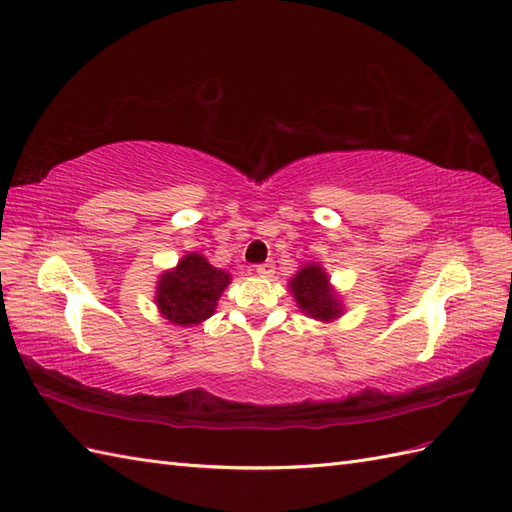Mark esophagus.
I'll return each mask as SVG.
<instances>
[{"label": "esophagus", "instance_id": "34e87169", "mask_svg": "<svg viewBox=\"0 0 512 512\" xmlns=\"http://www.w3.org/2000/svg\"><path fill=\"white\" fill-rule=\"evenodd\" d=\"M256 273H258L260 278H273V273H276V265H273L271 260H269V263L258 265V267H256Z\"/></svg>", "mask_w": 512, "mask_h": 512}]
</instances>
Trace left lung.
<instances>
[{
	"label": "left lung",
	"mask_w": 512,
	"mask_h": 512,
	"mask_svg": "<svg viewBox=\"0 0 512 512\" xmlns=\"http://www.w3.org/2000/svg\"><path fill=\"white\" fill-rule=\"evenodd\" d=\"M289 291L297 308L315 321L332 323L345 313L341 293L334 289L328 271L319 263H306L289 280Z\"/></svg>",
	"instance_id": "1"
}]
</instances>
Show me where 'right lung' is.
<instances>
[{"label":"right lung","instance_id":"right-lung-1","mask_svg":"<svg viewBox=\"0 0 512 512\" xmlns=\"http://www.w3.org/2000/svg\"><path fill=\"white\" fill-rule=\"evenodd\" d=\"M230 280L226 269L213 267L202 254H184L176 267L158 276L154 295L158 313L173 326H199L215 315L219 297Z\"/></svg>","mask_w":512,"mask_h":512}]
</instances>
